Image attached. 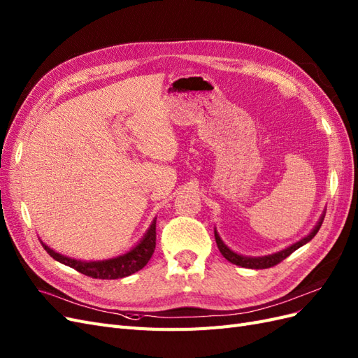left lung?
Listing matches in <instances>:
<instances>
[{
  "instance_id": "left-lung-1",
  "label": "left lung",
  "mask_w": 358,
  "mask_h": 358,
  "mask_svg": "<svg viewBox=\"0 0 358 358\" xmlns=\"http://www.w3.org/2000/svg\"><path fill=\"white\" fill-rule=\"evenodd\" d=\"M324 215H326V213L321 215V218H320L318 224L315 225V229H313L306 237H303L301 241L296 242L294 245H291V246L282 249V251H279V252L272 254V255H264V257H245V255H241V254H236L234 251H231V249L221 241V237H220V234H218V231H216V230H215V241H216V245H218V248H220L221 254H222L227 259H229L230 263H233V264H236V266H242V267H248V268H267V267H273V266H276L278 263L282 262V259H285L288 255H291L292 252H294L296 249H299V248L303 246V245H306L309 241L313 239V236H315V234L318 233L320 227H321V224H322V221H324Z\"/></svg>"
}]
</instances>
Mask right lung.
<instances>
[{"label": "right lung", "instance_id": "add662e5", "mask_svg": "<svg viewBox=\"0 0 358 358\" xmlns=\"http://www.w3.org/2000/svg\"><path fill=\"white\" fill-rule=\"evenodd\" d=\"M41 242V241H40ZM155 242H157V218L150 224L143 239L140 241L133 249H129L128 252L117 255L115 258L101 259V262H83V259H76L62 255L57 251H53L46 243H43V248L46 249V252L57 262L66 264L69 267H73L78 272L95 278V279H119L133 275L138 270H142L148 262L152 257L155 251Z\"/></svg>", "mask_w": 358, "mask_h": 358}]
</instances>
